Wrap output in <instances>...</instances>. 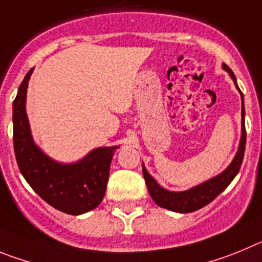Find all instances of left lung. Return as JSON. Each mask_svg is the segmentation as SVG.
<instances>
[{"mask_svg":"<svg viewBox=\"0 0 262 262\" xmlns=\"http://www.w3.org/2000/svg\"><path fill=\"white\" fill-rule=\"evenodd\" d=\"M222 68L230 74L235 86H236L237 91L242 95V138H240L236 155H235L234 160L231 162L230 166L225 171L221 172L219 175L214 176V178L209 179L205 183L195 185V187L190 188V189L184 190V192H171V190H167L163 187H160L142 164V172L146 181V187H147L148 193H150L151 199L154 200V202L158 206L168 209L171 211H176V213H192V211L199 210L201 207L206 206L207 204H210L214 199H216L230 185V183L234 180V178L239 172L240 167H242L247 141L246 121H244V116H246L244 100H243V93L240 91L239 86H237L236 77L232 73V70L227 65H225V63L222 65Z\"/></svg>","mask_w":262,"mask_h":262,"instance_id":"left-lung-1","label":"left lung"}]
</instances>
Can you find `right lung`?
I'll use <instances>...</instances> for the list:
<instances>
[{"mask_svg":"<svg viewBox=\"0 0 262 262\" xmlns=\"http://www.w3.org/2000/svg\"><path fill=\"white\" fill-rule=\"evenodd\" d=\"M32 70L26 74L13 102L16 163L30 187L47 204L70 215L87 213L104 197L111 162L119 146L94 148L81 160L69 164L58 163L44 154L34 142L26 114V96Z\"/></svg>","mask_w":262,"mask_h":262,"instance_id":"add662e5","label":"right lung"}]
</instances>
